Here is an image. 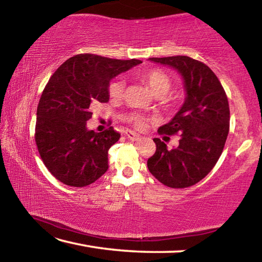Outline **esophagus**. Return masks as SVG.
<instances>
[{
    "label": "esophagus",
    "mask_w": 262,
    "mask_h": 262,
    "mask_svg": "<svg viewBox=\"0 0 262 262\" xmlns=\"http://www.w3.org/2000/svg\"><path fill=\"white\" fill-rule=\"evenodd\" d=\"M126 136H127L129 140H132V141H137V140L140 139V135H137L136 133L132 132V130H127V132H126Z\"/></svg>",
    "instance_id": "obj_1"
}]
</instances>
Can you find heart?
I'll return each instance as SVG.
<instances>
[{
    "label": "heart",
    "instance_id": "obj_1",
    "mask_svg": "<svg viewBox=\"0 0 262 262\" xmlns=\"http://www.w3.org/2000/svg\"><path fill=\"white\" fill-rule=\"evenodd\" d=\"M141 79L145 84H148L152 92L157 97H164L170 92L172 88V81L170 76L162 70H149L141 75ZM126 83L122 78H117L110 83L108 85V95L113 99H120L123 96ZM128 122H130L133 126L142 129L145 126V122L148 121V118L144 115L133 113L128 117Z\"/></svg>",
    "mask_w": 262,
    "mask_h": 262
}]
</instances>
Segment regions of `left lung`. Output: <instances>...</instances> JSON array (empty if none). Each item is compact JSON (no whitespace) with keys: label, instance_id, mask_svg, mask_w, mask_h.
I'll use <instances>...</instances> for the list:
<instances>
[{"label":"left lung","instance_id":"1","mask_svg":"<svg viewBox=\"0 0 262 262\" xmlns=\"http://www.w3.org/2000/svg\"><path fill=\"white\" fill-rule=\"evenodd\" d=\"M150 60L178 70L186 99L176 117L158 128L159 135L179 134V145L167 149L154 139L156 152L148 159V168L167 187H190L209 173L223 151L230 128L228 97L214 72L201 61L184 55Z\"/></svg>","mask_w":262,"mask_h":262}]
</instances>
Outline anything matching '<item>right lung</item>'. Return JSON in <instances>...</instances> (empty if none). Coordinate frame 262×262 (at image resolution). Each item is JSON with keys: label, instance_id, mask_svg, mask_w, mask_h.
Listing matches in <instances>:
<instances>
[{"label": "right lung", "instance_id": "1", "mask_svg": "<svg viewBox=\"0 0 262 262\" xmlns=\"http://www.w3.org/2000/svg\"><path fill=\"white\" fill-rule=\"evenodd\" d=\"M139 63L86 53L52 75L38 104L34 140L47 170L62 184L84 187L107 171L108 149L120 134L113 127L88 130L86 121L92 106L108 101L111 79Z\"/></svg>", "mask_w": 262, "mask_h": 262}]
</instances>
